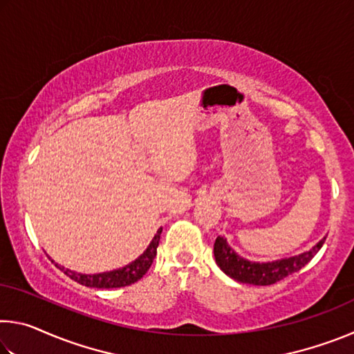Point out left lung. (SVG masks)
I'll list each match as a JSON object with an SVG mask.
<instances>
[{
  "mask_svg": "<svg viewBox=\"0 0 354 354\" xmlns=\"http://www.w3.org/2000/svg\"><path fill=\"white\" fill-rule=\"evenodd\" d=\"M326 237L315 245L313 250L306 253L289 257V259H281L274 262H250L243 257L237 256L230 245L226 243L223 237H217L214 243V254L217 266L223 270L227 277L239 281V283L253 284V286H272L278 281L284 279L289 274L295 273L306 266L310 259L319 253L323 247Z\"/></svg>",
  "mask_w": 354,
  "mask_h": 354,
  "instance_id": "left-lung-1",
  "label": "left lung"
}]
</instances>
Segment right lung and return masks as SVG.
<instances>
[{"label": "right lung", "mask_w": 354, "mask_h": 354, "mask_svg": "<svg viewBox=\"0 0 354 354\" xmlns=\"http://www.w3.org/2000/svg\"><path fill=\"white\" fill-rule=\"evenodd\" d=\"M160 232H162V227L158 231V234L154 236L151 243H149V247L147 248L145 253L139 257V259H136L133 263H129L127 267L118 268V270L98 273V274H81V273L71 272L68 268H64V267H59V268H61L67 277L76 281V283L87 287H97V289H115V287H124V286L134 284L136 281H139L143 274L148 272V268L151 267L156 253H158Z\"/></svg>", "instance_id": "right-lung-1"}]
</instances>
